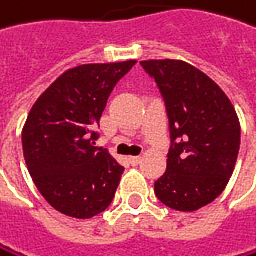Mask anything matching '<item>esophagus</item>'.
<instances>
[{
	"label": "esophagus",
	"mask_w": 256,
	"mask_h": 256,
	"mask_svg": "<svg viewBox=\"0 0 256 256\" xmlns=\"http://www.w3.org/2000/svg\"><path fill=\"white\" fill-rule=\"evenodd\" d=\"M140 160H142L140 157H130V158H128L130 164H132V166H137V164L140 163Z\"/></svg>",
	"instance_id": "1"
}]
</instances>
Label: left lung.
<instances>
[{"label": "left lung", "mask_w": 256, "mask_h": 256, "mask_svg": "<svg viewBox=\"0 0 256 256\" xmlns=\"http://www.w3.org/2000/svg\"><path fill=\"white\" fill-rule=\"evenodd\" d=\"M156 80L170 122L166 172L154 183L157 198L192 212L218 197L236 163L240 122L222 88L183 60H142Z\"/></svg>", "instance_id": "left-lung-1"}]
</instances>
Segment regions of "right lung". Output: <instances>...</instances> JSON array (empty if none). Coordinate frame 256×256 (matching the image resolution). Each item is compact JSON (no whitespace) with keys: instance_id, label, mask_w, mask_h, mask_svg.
Segmentation results:
<instances>
[{"instance_id":"add662e5","label":"right lung","mask_w":256,"mask_h":256,"mask_svg":"<svg viewBox=\"0 0 256 256\" xmlns=\"http://www.w3.org/2000/svg\"><path fill=\"white\" fill-rule=\"evenodd\" d=\"M136 60L86 64L59 76L36 100L22 130L28 172L42 197L64 215L92 218L116 196L125 171L93 146L116 84Z\"/></svg>"}]
</instances>
